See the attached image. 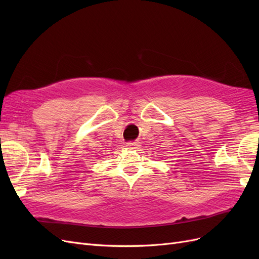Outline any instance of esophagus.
<instances>
[{"label": "esophagus", "mask_w": 259, "mask_h": 259, "mask_svg": "<svg viewBox=\"0 0 259 259\" xmlns=\"http://www.w3.org/2000/svg\"><path fill=\"white\" fill-rule=\"evenodd\" d=\"M138 146H139V144L137 142H128L127 143V147H131V148H136Z\"/></svg>", "instance_id": "obj_1"}]
</instances>
